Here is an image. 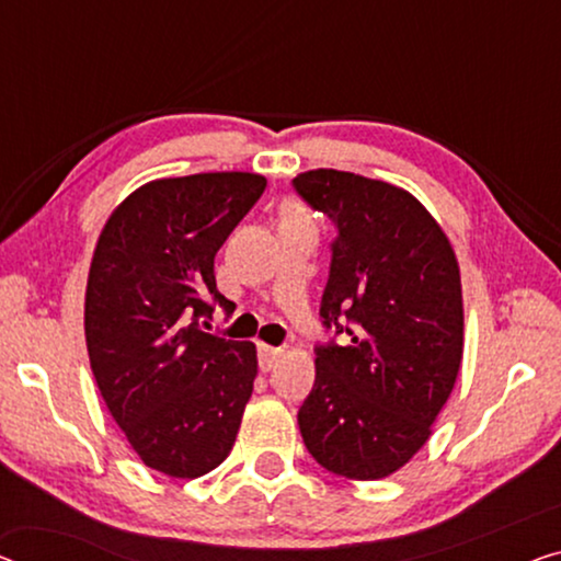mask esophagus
<instances>
[{
	"mask_svg": "<svg viewBox=\"0 0 561 561\" xmlns=\"http://www.w3.org/2000/svg\"><path fill=\"white\" fill-rule=\"evenodd\" d=\"M282 350L279 347H270V345H259V367L264 373H270L272 367H277V363L282 360Z\"/></svg>",
	"mask_w": 561,
	"mask_h": 561,
	"instance_id": "obj_1",
	"label": "esophagus"
}]
</instances>
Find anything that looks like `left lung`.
<instances>
[{
  "instance_id": "obj_1",
  "label": "left lung",
  "mask_w": 561,
  "mask_h": 561,
  "mask_svg": "<svg viewBox=\"0 0 561 561\" xmlns=\"http://www.w3.org/2000/svg\"><path fill=\"white\" fill-rule=\"evenodd\" d=\"M297 194L337 224L320 317L345 345L314 353L299 431L317 463L353 481L396 473L425 446L463 357L454 247L421 201L386 181L305 171Z\"/></svg>"
}]
</instances>
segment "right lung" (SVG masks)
Returning <instances> with one entry per match:
<instances>
[{
	"label": "right lung",
	"mask_w": 561,
	"mask_h": 561,
	"mask_svg": "<svg viewBox=\"0 0 561 561\" xmlns=\"http://www.w3.org/2000/svg\"><path fill=\"white\" fill-rule=\"evenodd\" d=\"M247 171L144 183L100 231L85 342L100 396L133 450L171 479L214 471L237 440L256 378L254 342L204 332L219 305L214 256L264 194Z\"/></svg>",
	"instance_id": "right-lung-1"
}]
</instances>
